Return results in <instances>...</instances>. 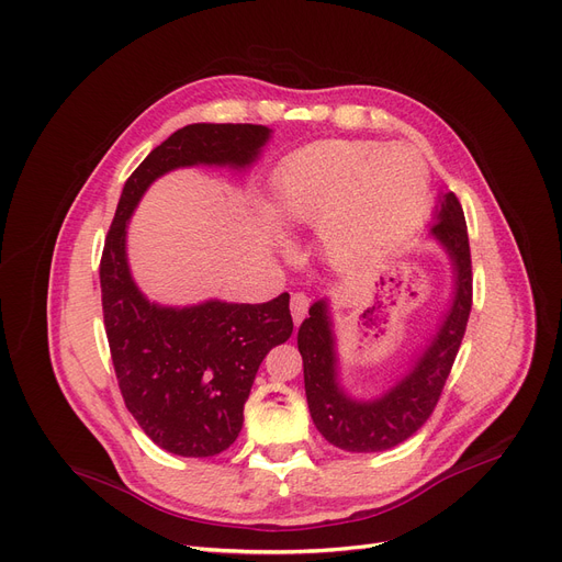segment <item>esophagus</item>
<instances>
[{"label": "esophagus", "instance_id": "esophagus-1", "mask_svg": "<svg viewBox=\"0 0 562 562\" xmlns=\"http://www.w3.org/2000/svg\"><path fill=\"white\" fill-rule=\"evenodd\" d=\"M289 307H291V316H293V321L299 323H303V318L307 316V310H310V299L305 296L303 291H296V293H291V303H289Z\"/></svg>", "mask_w": 562, "mask_h": 562}]
</instances>
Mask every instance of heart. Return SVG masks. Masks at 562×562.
<instances>
[{"label":"heart","instance_id":"heart-1","mask_svg":"<svg viewBox=\"0 0 562 562\" xmlns=\"http://www.w3.org/2000/svg\"><path fill=\"white\" fill-rule=\"evenodd\" d=\"M428 198V166L405 145L326 140L278 172L282 214L293 223H326V246L341 263L398 246L424 218Z\"/></svg>","mask_w":562,"mask_h":562}]
</instances>
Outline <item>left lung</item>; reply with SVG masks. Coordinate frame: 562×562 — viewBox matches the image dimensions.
<instances>
[{"label": "left lung", "mask_w": 562, "mask_h": 562, "mask_svg": "<svg viewBox=\"0 0 562 562\" xmlns=\"http://www.w3.org/2000/svg\"><path fill=\"white\" fill-rule=\"evenodd\" d=\"M430 232L445 244L453 259L456 301L437 337L415 362V369L392 392L375 401L360 403L350 401L337 387L335 341L328 310L323 301L310 307V318L303 321L299 330L310 415L318 432L344 451H385L415 435L432 415L453 369L467 330L471 303H474L469 234L462 204L456 193H447L441 206H437V221Z\"/></svg>", "instance_id": "1"}]
</instances>
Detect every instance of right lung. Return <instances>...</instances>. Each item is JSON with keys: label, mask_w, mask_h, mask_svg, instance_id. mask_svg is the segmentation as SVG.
Returning a JSON list of instances; mask_svg holds the SVG:
<instances>
[{"label": "right lung", "mask_w": 562, "mask_h": 562, "mask_svg": "<svg viewBox=\"0 0 562 562\" xmlns=\"http://www.w3.org/2000/svg\"><path fill=\"white\" fill-rule=\"evenodd\" d=\"M269 138L263 125H187L127 177L100 259L102 314L117 387L157 447L210 458L239 437L255 373L293 333L289 293L259 305L210 301L172 310L147 303L125 257V227L159 175L193 164H250Z\"/></svg>", "instance_id": "add662e5"}]
</instances>
